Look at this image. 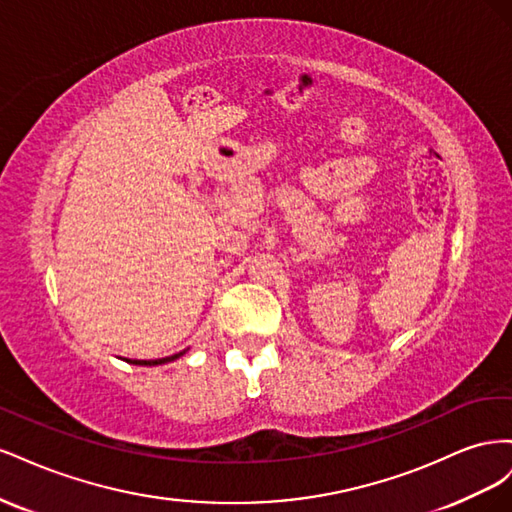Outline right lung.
Wrapping results in <instances>:
<instances>
[{
  "label": "right lung",
  "instance_id": "1",
  "mask_svg": "<svg viewBox=\"0 0 512 512\" xmlns=\"http://www.w3.org/2000/svg\"><path fill=\"white\" fill-rule=\"evenodd\" d=\"M188 350H181L173 356H166V359H156V361H136V359H126L130 365H143V367H153V365H164V363H170V361H177L179 356H183Z\"/></svg>",
  "mask_w": 512,
  "mask_h": 512
}]
</instances>
